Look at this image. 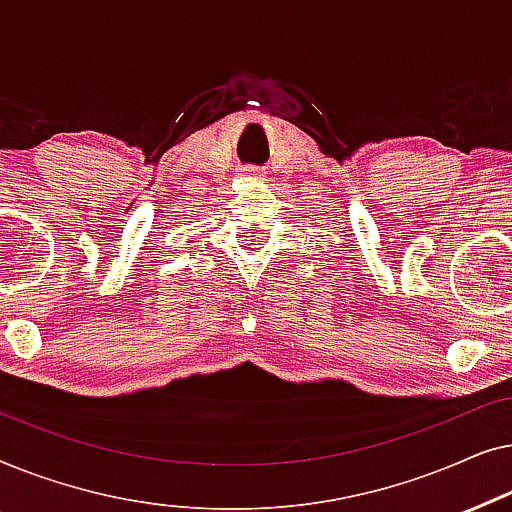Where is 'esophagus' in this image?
I'll return each mask as SVG.
<instances>
[{
  "instance_id": "esophagus-1",
  "label": "esophagus",
  "mask_w": 512,
  "mask_h": 512,
  "mask_svg": "<svg viewBox=\"0 0 512 512\" xmlns=\"http://www.w3.org/2000/svg\"><path fill=\"white\" fill-rule=\"evenodd\" d=\"M247 174H256V170H247Z\"/></svg>"
}]
</instances>
